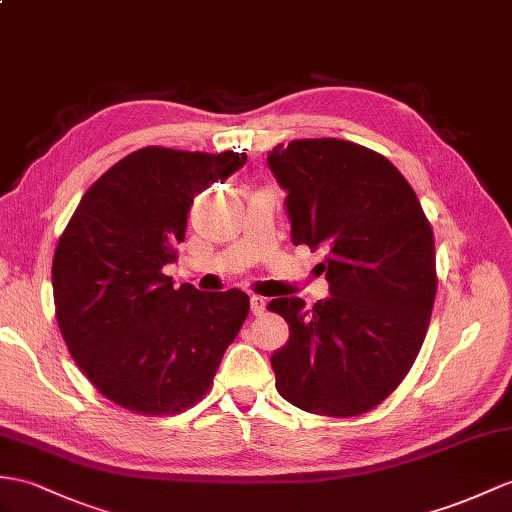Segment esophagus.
I'll use <instances>...</instances> for the list:
<instances>
[{
	"label": "esophagus",
	"mask_w": 512,
	"mask_h": 512,
	"mask_svg": "<svg viewBox=\"0 0 512 512\" xmlns=\"http://www.w3.org/2000/svg\"><path fill=\"white\" fill-rule=\"evenodd\" d=\"M249 310H252V313L258 317V315H263L265 310H267V302L263 297H258V295H252L249 297Z\"/></svg>",
	"instance_id": "obj_1"
}]
</instances>
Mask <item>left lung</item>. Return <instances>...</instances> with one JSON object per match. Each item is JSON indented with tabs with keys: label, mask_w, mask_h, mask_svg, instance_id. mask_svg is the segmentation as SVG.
<instances>
[{
	"label": "left lung",
	"mask_w": 512,
	"mask_h": 512,
	"mask_svg": "<svg viewBox=\"0 0 512 512\" xmlns=\"http://www.w3.org/2000/svg\"><path fill=\"white\" fill-rule=\"evenodd\" d=\"M286 191L293 245L321 249L330 297H276L289 323L273 352L276 389L306 413L356 417L404 380L436 295L434 236L415 191L384 156L341 139H304L267 156Z\"/></svg>",
	"instance_id": "8db88e82"
}]
</instances>
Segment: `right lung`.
I'll return each instance as SVG.
<instances>
[{"label":"right lung","instance_id":"right-lung-1","mask_svg":"<svg viewBox=\"0 0 512 512\" xmlns=\"http://www.w3.org/2000/svg\"><path fill=\"white\" fill-rule=\"evenodd\" d=\"M245 154L143 147L84 193L56 245V319L95 389L139 415H178L213 384L249 313L239 291L173 289L193 199L245 165Z\"/></svg>","mask_w":512,"mask_h":512}]
</instances>
